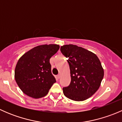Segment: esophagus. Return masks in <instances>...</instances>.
<instances>
[{"mask_svg": "<svg viewBox=\"0 0 122 122\" xmlns=\"http://www.w3.org/2000/svg\"><path fill=\"white\" fill-rule=\"evenodd\" d=\"M60 77H61V75L60 74H58L56 76V78H57V79H60Z\"/></svg>", "mask_w": 122, "mask_h": 122, "instance_id": "obj_1", "label": "esophagus"}]
</instances>
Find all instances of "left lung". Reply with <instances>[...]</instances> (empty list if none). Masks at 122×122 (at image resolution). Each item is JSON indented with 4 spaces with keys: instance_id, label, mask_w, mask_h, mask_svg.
<instances>
[{
    "instance_id": "obj_1",
    "label": "left lung",
    "mask_w": 122,
    "mask_h": 122,
    "mask_svg": "<svg viewBox=\"0 0 122 122\" xmlns=\"http://www.w3.org/2000/svg\"><path fill=\"white\" fill-rule=\"evenodd\" d=\"M61 52L68 58L71 83L63 87V93L74 101H84L97 91L104 77V70L95 54L77 45L61 46Z\"/></svg>"
}]
</instances>
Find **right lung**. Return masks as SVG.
Returning <instances> with one entry per match:
<instances>
[{
  "mask_svg": "<svg viewBox=\"0 0 122 122\" xmlns=\"http://www.w3.org/2000/svg\"><path fill=\"white\" fill-rule=\"evenodd\" d=\"M59 48L56 44L39 45L23 54L18 60L15 78L26 95L38 99L48 94L56 82L51 72L50 59Z\"/></svg>",
  "mask_w": 122,
  "mask_h": 122,
  "instance_id": "add662e5",
  "label": "right lung"
}]
</instances>
